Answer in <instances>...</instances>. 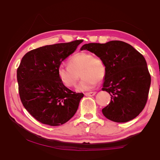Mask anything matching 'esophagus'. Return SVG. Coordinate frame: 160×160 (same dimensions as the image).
Returning <instances> with one entry per match:
<instances>
[{"label":"esophagus","mask_w":160,"mask_h":160,"mask_svg":"<svg viewBox=\"0 0 160 160\" xmlns=\"http://www.w3.org/2000/svg\"><path fill=\"white\" fill-rule=\"evenodd\" d=\"M96 92H95V91H93V92H89V93H84V95H85L86 96H93L96 95Z\"/></svg>","instance_id":"esophagus-1"}]
</instances>
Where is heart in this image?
<instances>
[{"label": "heart", "mask_w": 160, "mask_h": 160, "mask_svg": "<svg viewBox=\"0 0 160 160\" xmlns=\"http://www.w3.org/2000/svg\"><path fill=\"white\" fill-rule=\"evenodd\" d=\"M81 73L82 80L77 87L78 91L93 89L98 81L106 76L107 67L103 60L87 52L75 53L69 60V64H61L58 68L60 82L68 88L76 85Z\"/></svg>", "instance_id": "b5f03b06"}]
</instances>
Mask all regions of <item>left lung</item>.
I'll use <instances>...</instances> for the list:
<instances>
[{"label":"left lung","instance_id":"left-lung-1","mask_svg":"<svg viewBox=\"0 0 160 160\" xmlns=\"http://www.w3.org/2000/svg\"><path fill=\"white\" fill-rule=\"evenodd\" d=\"M80 50L93 53L106 65L102 90L111 95V102L102 110L104 116L115 122L136 118L147 103L151 81L144 56L120 40L85 44Z\"/></svg>","mask_w":160,"mask_h":160}]
</instances>
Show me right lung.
Returning a JSON list of instances; mask_svg holds the SVG:
<instances>
[{
	"instance_id": "add662e5",
	"label": "right lung",
	"mask_w": 160,
	"mask_h": 160,
	"mask_svg": "<svg viewBox=\"0 0 160 160\" xmlns=\"http://www.w3.org/2000/svg\"><path fill=\"white\" fill-rule=\"evenodd\" d=\"M82 40L43 46L27 53L17 69L20 100L36 120L49 126L66 123L76 113L83 93L60 82L58 68Z\"/></svg>"
}]
</instances>
